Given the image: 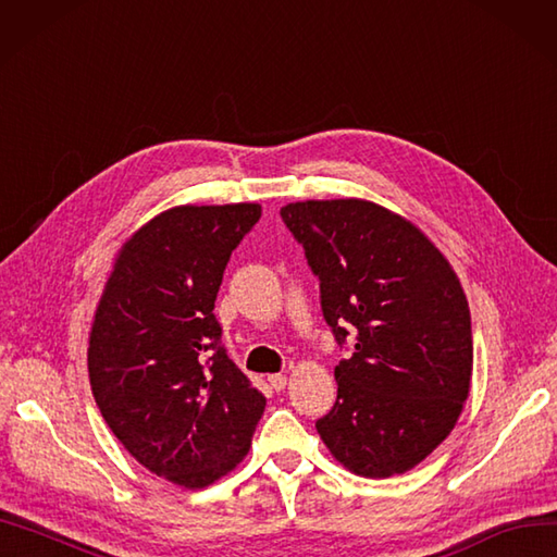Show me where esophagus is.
<instances>
[{
  "mask_svg": "<svg viewBox=\"0 0 557 557\" xmlns=\"http://www.w3.org/2000/svg\"><path fill=\"white\" fill-rule=\"evenodd\" d=\"M269 384H272V388H276V391H281V388H285V384H288V377H285L283 372H276V374H269Z\"/></svg>",
  "mask_w": 557,
  "mask_h": 557,
  "instance_id": "1",
  "label": "esophagus"
}]
</instances>
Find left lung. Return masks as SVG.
<instances>
[{"mask_svg": "<svg viewBox=\"0 0 557 557\" xmlns=\"http://www.w3.org/2000/svg\"><path fill=\"white\" fill-rule=\"evenodd\" d=\"M281 218L321 281L337 344L347 323L356 339L315 431L356 475L414 469L455 429L471 391V313L453 264L417 224L366 199L295 201Z\"/></svg>", "mask_w": 557, "mask_h": 557, "instance_id": "8db88e82", "label": "left lung"}]
</instances>
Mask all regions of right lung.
Here are the masks:
<instances>
[{
    "label": "right lung",
    "mask_w": 557,
    "mask_h": 557,
    "mask_svg": "<svg viewBox=\"0 0 557 557\" xmlns=\"http://www.w3.org/2000/svg\"><path fill=\"white\" fill-rule=\"evenodd\" d=\"M260 203L173 206L116 252L88 333L104 424L147 471L213 485L248 455L267 398L220 344L215 297Z\"/></svg>",
    "instance_id": "obj_1"
}]
</instances>
